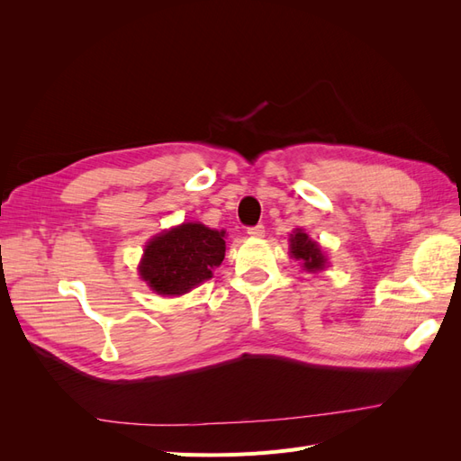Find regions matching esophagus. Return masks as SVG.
<instances>
[{"mask_svg": "<svg viewBox=\"0 0 461 461\" xmlns=\"http://www.w3.org/2000/svg\"><path fill=\"white\" fill-rule=\"evenodd\" d=\"M248 234L252 236V239H261V236L265 234V227L263 225H256V227H249L248 229Z\"/></svg>", "mask_w": 461, "mask_h": 461, "instance_id": "obj_1", "label": "esophagus"}]
</instances>
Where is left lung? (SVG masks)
<instances>
[{
	"label": "left lung",
	"instance_id": "obj_1",
	"mask_svg": "<svg viewBox=\"0 0 461 461\" xmlns=\"http://www.w3.org/2000/svg\"><path fill=\"white\" fill-rule=\"evenodd\" d=\"M290 258L300 261L303 271L317 273L327 267V256L317 242H313L302 229L292 230L290 234Z\"/></svg>",
	"mask_w": 461,
	"mask_h": 461
}]
</instances>
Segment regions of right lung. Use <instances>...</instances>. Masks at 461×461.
<instances>
[{"label":"right lung","mask_w":461,"mask_h":461,"mask_svg":"<svg viewBox=\"0 0 461 461\" xmlns=\"http://www.w3.org/2000/svg\"><path fill=\"white\" fill-rule=\"evenodd\" d=\"M225 230L202 222L163 230L146 244L138 273L161 296H183L213 276L225 258Z\"/></svg>","instance_id":"right-lung-1"}]
</instances>
